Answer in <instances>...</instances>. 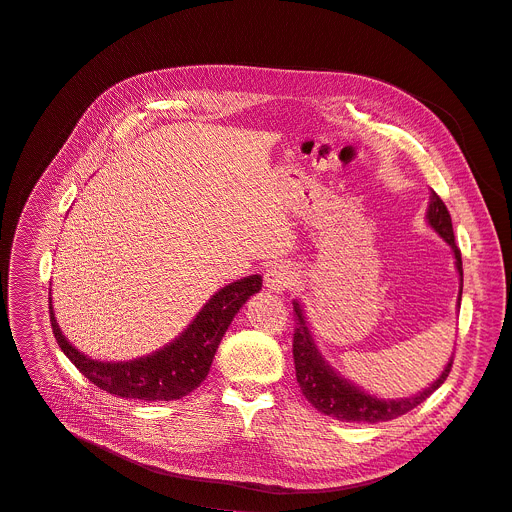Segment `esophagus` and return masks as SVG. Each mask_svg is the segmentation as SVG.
I'll return each instance as SVG.
<instances>
[{
	"mask_svg": "<svg viewBox=\"0 0 512 512\" xmlns=\"http://www.w3.org/2000/svg\"><path fill=\"white\" fill-rule=\"evenodd\" d=\"M296 279H298V275H296L294 266H291L289 262H279V264H273L271 269L266 271L264 285L271 291H275V294H283V291L294 287Z\"/></svg>",
	"mask_w": 512,
	"mask_h": 512,
	"instance_id": "34e87169",
	"label": "esophagus"
}]
</instances>
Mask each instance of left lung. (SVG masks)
Returning a JSON list of instances; mask_svg holds the SVG:
<instances>
[{
	"label": "left lung",
	"mask_w": 512,
	"mask_h": 512,
	"mask_svg": "<svg viewBox=\"0 0 512 512\" xmlns=\"http://www.w3.org/2000/svg\"><path fill=\"white\" fill-rule=\"evenodd\" d=\"M425 221L431 227V231L440 235L452 250L454 266L460 279L458 300H456V310H458L460 298H462V258H460V250L454 243L450 212L433 189L429 193ZM294 312H296L294 362H296V377H298L300 389L306 396V400L319 410L321 415L333 417L337 421L381 423V421L398 419L406 415V412H410L412 408H417L421 402H425L435 389L446 381L452 369V356H450L440 377L431 381L425 389H421V392L412 394L408 398H379L367 392V389H362L358 383L346 379L335 367H331V362L323 356L321 348L314 342V335L300 300H294Z\"/></svg>",
	"instance_id": "left-lung-1"
}]
</instances>
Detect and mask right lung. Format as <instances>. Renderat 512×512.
<instances>
[{"mask_svg":"<svg viewBox=\"0 0 512 512\" xmlns=\"http://www.w3.org/2000/svg\"><path fill=\"white\" fill-rule=\"evenodd\" d=\"M262 289V277L237 279L200 308V312L173 342L133 360H97L68 342L50 298V319L60 350L100 389L127 400H179L206 379L218 344L239 308ZM52 294V289H50Z\"/></svg>","mask_w":512,"mask_h":512,"instance_id":"obj_1","label":"right lung"}]
</instances>
